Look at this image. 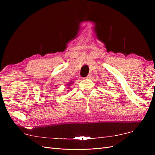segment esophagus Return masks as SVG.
I'll use <instances>...</instances> for the list:
<instances>
[{
  "label": "esophagus",
  "mask_w": 155,
  "mask_h": 155,
  "mask_svg": "<svg viewBox=\"0 0 155 155\" xmlns=\"http://www.w3.org/2000/svg\"><path fill=\"white\" fill-rule=\"evenodd\" d=\"M92 75L91 74H88V76L86 77V78H87V79H90V78H92Z\"/></svg>",
  "instance_id": "esophagus-1"
}]
</instances>
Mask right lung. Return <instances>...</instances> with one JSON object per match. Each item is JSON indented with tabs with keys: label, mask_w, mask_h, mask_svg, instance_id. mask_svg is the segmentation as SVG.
I'll list each match as a JSON object with an SVG mask.
<instances>
[{
	"label": "right lung",
	"mask_w": 155,
	"mask_h": 155,
	"mask_svg": "<svg viewBox=\"0 0 155 155\" xmlns=\"http://www.w3.org/2000/svg\"><path fill=\"white\" fill-rule=\"evenodd\" d=\"M72 83V82H70V83H69V85H68V87H69V86H70V84H71V83Z\"/></svg>",
	"instance_id": "obj_1"
}]
</instances>
